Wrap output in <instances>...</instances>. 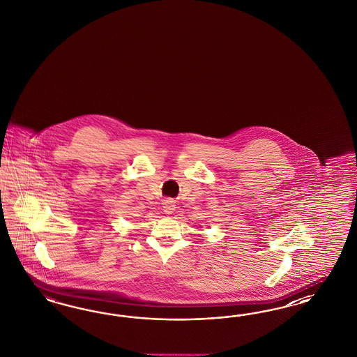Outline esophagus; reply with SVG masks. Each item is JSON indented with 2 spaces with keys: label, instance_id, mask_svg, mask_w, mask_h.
Listing matches in <instances>:
<instances>
[{
  "label": "esophagus",
  "instance_id": "34e87169",
  "mask_svg": "<svg viewBox=\"0 0 357 357\" xmlns=\"http://www.w3.org/2000/svg\"><path fill=\"white\" fill-rule=\"evenodd\" d=\"M163 211L166 215H172L175 211V202L172 199H167L163 202Z\"/></svg>",
  "mask_w": 357,
  "mask_h": 357
}]
</instances>
